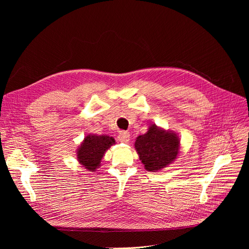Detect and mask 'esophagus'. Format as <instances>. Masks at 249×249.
I'll return each mask as SVG.
<instances>
[{
  "mask_svg": "<svg viewBox=\"0 0 249 249\" xmlns=\"http://www.w3.org/2000/svg\"><path fill=\"white\" fill-rule=\"evenodd\" d=\"M118 139H119V141L122 143H128L130 141V134L128 132L121 131L119 135H118Z\"/></svg>",
  "mask_w": 249,
  "mask_h": 249,
  "instance_id": "1",
  "label": "esophagus"
}]
</instances>
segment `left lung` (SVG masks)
Masks as SVG:
<instances>
[{
  "instance_id": "8db88e82",
  "label": "left lung",
  "mask_w": 249,
  "mask_h": 249,
  "mask_svg": "<svg viewBox=\"0 0 249 249\" xmlns=\"http://www.w3.org/2000/svg\"><path fill=\"white\" fill-rule=\"evenodd\" d=\"M139 160L147 172H159L176 160L179 153V138L173 130L151 124L147 132L134 143Z\"/></svg>"
}]
</instances>
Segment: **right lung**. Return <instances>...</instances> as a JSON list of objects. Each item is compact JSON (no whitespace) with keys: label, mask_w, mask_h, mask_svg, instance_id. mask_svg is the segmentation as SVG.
Segmentation results:
<instances>
[{"label":"right lung","mask_w":249,"mask_h":249,"mask_svg":"<svg viewBox=\"0 0 249 249\" xmlns=\"http://www.w3.org/2000/svg\"><path fill=\"white\" fill-rule=\"evenodd\" d=\"M113 144L115 139L108 135L89 134L76 149V159L89 172H96L101 165L103 156Z\"/></svg>","instance_id":"right-lung-1"}]
</instances>
